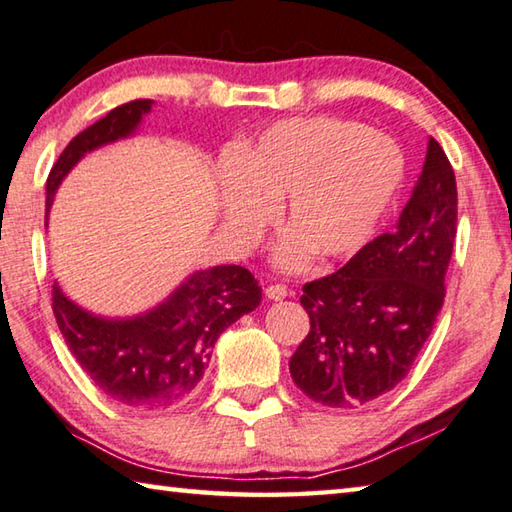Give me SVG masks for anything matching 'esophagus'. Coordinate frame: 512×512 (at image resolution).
I'll list each match as a JSON object with an SVG mask.
<instances>
[{
  "instance_id": "esophagus-1",
  "label": "esophagus",
  "mask_w": 512,
  "mask_h": 512,
  "mask_svg": "<svg viewBox=\"0 0 512 512\" xmlns=\"http://www.w3.org/2000/svg\"><path fill=\"white\" fill-rule=\"evenodd\" d=\"M288 295V288L284 284H271L266 286V297L268 300H284V297Z\"/></svg>"
}]
</instances>
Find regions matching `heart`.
Listing matches in <instances>:
<instances>
[{
	"label": "heart",
	"mask_w": 512,
	"mask_h": 512,
	"mask_svg": "<svg viewBox=\"0 0 512 512\" xmlns=\"http://www.w3.org/2000/svg\"><path fill=\"white\" fill-rule=\"evenodd\" d=\"M403 179V154L392 138L329 116L280 120L241 150L221 192L226 224L253 237L275 217L293 228L277 262L297 268L311 248L320 257L356 250L374 230Z\"/></svg>",
	"instance_id": "b5f03b06"
}]
</instances>
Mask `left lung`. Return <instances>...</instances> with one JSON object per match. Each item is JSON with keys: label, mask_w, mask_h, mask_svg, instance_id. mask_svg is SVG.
I'll use <instances>...</instances> for the list:
<instances>
[{"label": "left lung", "mask_w": 512, "mask_h": 512, "mask_svg": "<svg viewBox=\"0 0 512 512\" xmlns=\"http://www.w3.org/2000/svg\"><path fill=\"white\" fill-rule=\"evenodd\" d=\"M454 237L457 181L430 138L396 226L340 271L304 284L311 329L288 362L295 385L315 403L353 407L401 383L443 306Z\"/></svg>", "instance_id": "left-lung-1"}]
</instances>
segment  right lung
<instances>
[{
	"mask_svg": "<svg viewBox=\"0 0 512 512\" xmlns=\"http://www.w3.org/2000/svg\"><path fill=\"white\" fill-rule=\"evenodd\" d=\"M152 100H132L80 132L64 147L46 179V212L64 176L87 152L134 134ZM53 313L80 367L102 394L134 410H163L190 398L208 367L217 338L257 309L262 286L244 266L192 273L156 309L107 320L80 309L53 284Z\"/></svg>",
	"mask_w": 512,
	"mask_h": 512,
	"instance_id": "obj_1",
	"label": "right lung"
}]
</instances>
